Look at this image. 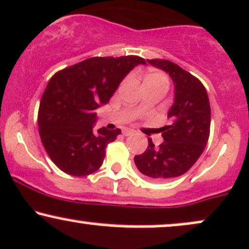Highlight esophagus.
Instances as JSON below:
<instances>
[{
  "label": "esophagus",
  "instance_id": "obj_1",
  "mask_svg": "<svg viewBox=\"0 0 249 249\" xmlns=\"http://www.w3.org/2000/svg\"><path fill=\"white\" fill-rule=\"evenodd\" d=\"M133 132H135V131H132V130H130V129H124V130H123V135H124V136H131V135H133Z\"/></svg>",
  "mask_w": 249,
  "mask_h": 249
}]
</instances>
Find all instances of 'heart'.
Listing matches in <instances>:
<instances>
[{
    "label": "heart",
    "mask_w": 249,
    "mask_h": 249,
    "mask_svg": "<svg viewBox=\"0 0 249 249\" xmlns=\"http://www.w3.org/2000/svg\"><path fill=\"white\" fill-rule=\"evenodd\" d=\"M164 83L168 84V78L165 74L160 72H155V71H150L144 76V84H158Z\"/></svg>",
    "instance_id": "obj_1"
}]
</instances>
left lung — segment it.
<instances>
[{
    "instance_id": "left-lung-1",
    "label": "left lung",
    "mask_w": 249,
    "mask_h": 249,
    "mask_svg": "<svg viewBox=\"0 0 249 249\" xmlns=\"http://www.w3.org/2000/svg\"><path fill=\"white\" fill-rule=\"evenodd\" d=\"M170 75L175 87L174 104L168 112L170 125L160 127L164 139L135 156L136 166L144 176L164 181L182 176L203 152L210 132V104L206 89L197 78L169 60H147Z\"/></svg>"
}]
</instances>
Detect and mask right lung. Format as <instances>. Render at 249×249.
<instances>
[{
	"mask_svg": "<svg viewBox=\"0 0 249 249\" xmlns=\"http://www.w3.org/2000/svg\"><path fill=\"white\" fill-rule=\"evenodd\" d=\"M145 60L136 55L95 56L59 71L41 98L37 124L43 147L60 170L87 176L100 168L119 129L95 133L98 107L108 103L123 79Z\"/></svg>",
	"mask_w": 249,
	"mask_h": 249,
	"instance_id": "obj_1",
	"label": "right lung"
}]
</instances>
